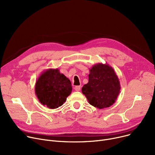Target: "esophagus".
Listing matches in <instances>:
<instances>
[{"label":"esophagus","mask_w":155,"mask_h":155,"mask_svg":"<svg viewBox=\"0 0 155 155\" xmlns=\"http://www.w3.org/2000/svg\"><path fill=\"white\" fill-rule=\"evenodd\" d=\"M80 88H81V87H80V85L75 86V88H74V89H75V91H80Z\"/></svg>","instance_id":"1"}]
</instances>
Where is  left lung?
I'll use <instances>...</instances> for the list:
<instances>
[{"mask_svg": "<svg viewBox=\"0 0 155 155\" xmlns=\"http://www.w3.org/2000/svg\"><path fill=\"white\" fill-rule=\"evenodd\" d=\"M88 82L82 91L88 103L99 109L114 104L120 93L119 80L113 68L107 63H97L89 70Z\"/></svg>", "mask_w": 155, "mask_h": 155, "instance_id": "obj_1", "label": "left lung"}]
</instances>
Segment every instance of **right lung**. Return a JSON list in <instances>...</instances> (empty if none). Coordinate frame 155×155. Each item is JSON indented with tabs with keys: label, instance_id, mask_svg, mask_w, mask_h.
<instances>
[{
	"label": "right lung",
	"instance_id": "right-lung-1",
	"mask_svg": "<svg viewBox=\"0 0 155 155\" xmlns=\"http://www.w3.org/2000/svg\"><path fill=\"white\" fill-rule=\"evenodd\" d=\"M35 89L40 103L54 109L67 101L72 91V87L70 80L60 73L58 68H49L38 77Z\"/></svg>",
	"mask_w": 155,
	"mask_h": 155
}]
</instances>
